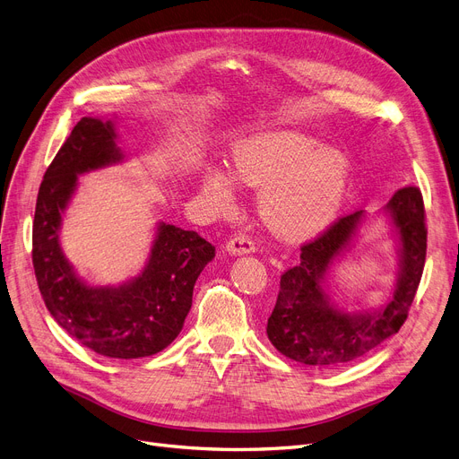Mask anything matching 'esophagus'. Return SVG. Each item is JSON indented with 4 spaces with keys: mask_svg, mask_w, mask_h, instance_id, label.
<instances>
[{
    "mask_svg": "<svg viewBox=\"0 0 459 459\" xmlns=\"http://www.w3.org/2000/svg\"><path fill=\"white\" fill-rule=\"evenodd\" d=\"M227 251L230 255H247L255 251V242L247 234H236L227 242Z\"/></svg>",
    "mask_w": 459,
    "mask_h": 459,
    "instance_id": "esophagus-1",
    "label": "esophagus"
}]
</instances>
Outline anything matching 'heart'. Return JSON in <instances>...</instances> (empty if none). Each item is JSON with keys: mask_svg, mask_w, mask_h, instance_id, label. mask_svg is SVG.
Returning a JSON list of instances; mask_svg holds the SVG:
<instances>
[{"mask_svg": "<svg viewBox=\"0 0 459 459\" xmlns=\"http://www.w3.org/2000/svg\"><path fill=\"white\" fill-rule=\"evenodd\" d=\"M236 180L263 187L258 212L264 225L287 240H302L330 225L349 182V161L337 148L316 146L311 136L292 131L247 138L232 152ZM236 191L229 170L212 169L203 193L215 206L232 203Z\"/></svg>", "mask_w": 459, "mask_h": 459, "instance_id": "1", "label": "heart"}]
</instances>
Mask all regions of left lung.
<instances>
[{
	"label": "left lung",
	"instance_id": "1",
	"mask_svg": "<svg viewBox=\"0 0 459 459\" xmlns=\"http://www.w3.org/2000/svg\"><path fill=\"white\" fill-rule=\"evenodd\" d=\"M386 212L400 236V273L386 306L373 313H347L330 304L323 289L325 275L335 256L347 249L364 212L340 217L304 244L300 263L281 275L266 326L268 340L279 352L307 366H343L362 358L403 326L426 263L428 229L420 189H397Z\"/></svg>",
	"mask_w": 459,
	"mask_h": 459
}]
</instances>
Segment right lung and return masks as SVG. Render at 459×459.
<instances>
[{"label":"right lung","mask_w":459,"mask_h":459,"mask_svg":"<svg viewBox=\"0 0 459 459\" xmlns=\"http://www.w3.org/2000/svg\"><path fill=\"white\" fill-rule=\"evenodd\" d=\"M124 159L114 124L82 117L39 187L33 219V268L39 290L54 321L76 342L108 358H144L169 347L182 332L196 277L215 247L195 230L159 223L143 273L119 287L81 281L59 247L62 213L76 189L78 174Z\"/></svg>","instance_id":"1"}]
</instances>
